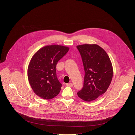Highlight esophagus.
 I'll use <instances>...</instances> for the list:
<instances>
[{
    "label": "esophagus",
    "instance_id": "esophagus-1",
    "mask_svg": "<svg viewBox=\"0 0 135 135\" xmlns=\"http://www.w3.org/2000/svg\"><path fill=\"white\" fill-rule=\"evenodd\" d=\"M67 86H69V87H72L73 86V84H72V83H70L67 84Z\"/></svg>",
    "mask_w": 135,
    "mask_h": 135
}]
</instances>
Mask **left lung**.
<instances>
[{
	"instance_id": "left-lung-1",
	"label": "left lung",
	"mask_w": 135,
	"mask_h": 135,
	"mask_svg": "<svg viewBox=\"0 0 135 135\" xmlns=\"http://www.w3.org/2000/svg\"><path fill=\"white\" fill-rule=\"evenodd\" d=\"M81 55L85 75L82 89L78 96L85 101L96 100L108 89L113 78V68L108 55L96 44L76 46Z\"/></svg>"
}]
</instances>
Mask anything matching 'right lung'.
Returning <instances> with one entry per match:
<instances>
[{
	"label": "right lung",
	"instance_id": "right-lung-1",
	"mask_svg": "<svg viewBox=\"0 0 135 135\" xmlns=\"http://www.w3.org/2000/svg\"><path fill=\"white\" fill-rule=\"evenodd\" d=\"M69 50L61 45H49L40 49L32 58L28 68V78L35 94L50 100L57 95L62 84L56 75L57 62Z\"/></svg>",
	"mask_w": 135,
	"mask_h": 135
}]
</instances>
